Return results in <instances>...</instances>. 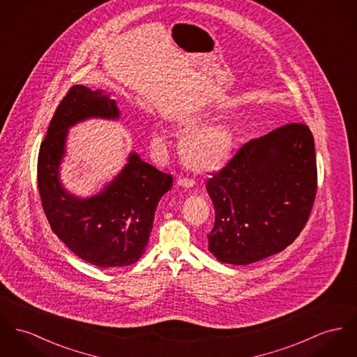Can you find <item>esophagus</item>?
Segmentation results:
<instances>
[{"label": "esophagus", "instance_id": "1", "mask_svg": "<svg viewBox=\"0 0 357 357\" xmlns=\"http://www.w3.org/2000/svg\"><path fill=\"white\" fill-rule=\"evenodd\" d=\"M176 185L181 186V188H186V189H190L194 186V181L192 179H188V178H179L176 181Z\"/></svg>", "mask_w": 357, "mask_h": 357}]
</instances>
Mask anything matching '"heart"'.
<instances>
[{"instance_id":"1","label":"heart","mask_w":357,"mask_h":357,"mask_svg":"<svg viewBox=\"0 0 357 357\" xmlns=\"http://www.w3.org/2000/svg\"><path fill=\"white\" fill-rule=\"evenodd\" d=\"M208 119L206 114H189L178 118L176 123L189 132L181 142V155L186 165L197 171H212L224 165L235 144L232 128L225 122H213L199 128ZM152 144L158 151L165 148L163 132L152 135Z\"/></svg>"}]
</instances>
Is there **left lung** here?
<instances>
[{
    "label": "left lung",
    "instance_id": "1",
    "mask_svg": "<svg viewBox=\"0 0 357 357\" xmlns=\"http://www.w3.org/2000/svg\"><path fill=\"white\" fill-rule=\"evenodd\" d=\"M317 189L314 137L305 123L251 138L206 182L216 213L209 251L232 265L282 251L308 221Z\"/></svg>",
    "mask_w": 357,
    "mask_h": 357
}]
</instances>
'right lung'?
<instances>
[{
  "label": "right lung",
  "mask_w": 357,
  "mask_h": 357,
  "mask_svg": "<svg viewBox=\"0 0 357 357\" xmlns=\"http://www.w3.org/2000/svg\"><path fill=\"white\" fill-rule=\"evenodd\" d=\"M91 116L115 119V100L84 85H73L49 125L38 156V188L55 235L77 257L99 268L137 262L145 251L160 198L172 188V175L132 153L129 163L105 190L86 199L65 192L58 168L68 129Z\"/></svg>",
  "instance_id": "1"
}]
</instances>
